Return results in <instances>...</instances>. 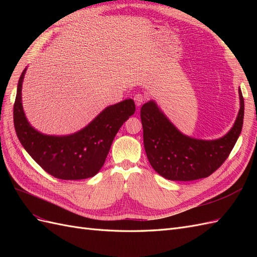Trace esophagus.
Listing matches in <instances>:
<instances>
[{
  "label": "esophagus",
  "instance_id": "esophagus-1",
  "mask_svg": "<svg viewBox=\"0 0 257 257\" xmlns=\"http://www.w3.org/2000/svg\"><path fill=\"white\" fill-rule=\"evenodd\" d=\"M145 99H146L145 95L141 94V93H137V94H135V96H134V100H135V104L137 107H141L145 103Z\"/></svg>",
  "mask_w": 257,
  "mask_h": 257
}]
</instances>
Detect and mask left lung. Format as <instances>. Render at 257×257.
<instances>
[{
	"label": "left lung",
	"mask_w": 257,
	"mask_h": 257,
	"mask_svg": "<svg viewBox=\"0 0 257 257\" xmlns=\"http://www.w3.org/2000/svg\"><path fill=\"white\" fill-rule=\"evenodd\" d=\"M240 109L234 126L214 141H201L183 135L154 100L143 105L141 119L144 146L153 169L173 181H192L209 177L228 158L242 130L244 100L239 89Z\"/></svg>",
	"instance_id": "obj_1"
}]
</instances>
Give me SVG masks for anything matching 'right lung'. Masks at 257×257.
I'll return each mask as SVG.
<instances>
[{
  "label": "right lung",
  "mask_w": 257,
  "mask_h": 257,
  "mask_svg": "<svg viewBox=\"0 0 257 257\" xmlns=\"http://www.w3.org/2000/svg\"><path fill=\"white\" fill-rule=\"evenodd\" d=\"M27 69L22 72L14 104V124L19 142L45 172L62 180H81L95 176L103 167L113 138L135 112L133 99L106 107L81 131L72 135H45L31 126L21 102Z\"/></svg>",
  "instance_id": "1"
}]
</instances>
